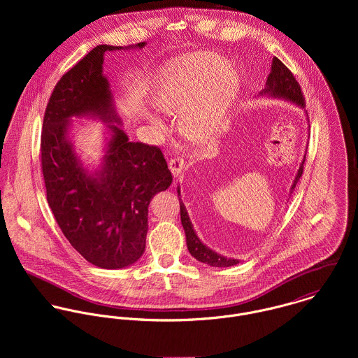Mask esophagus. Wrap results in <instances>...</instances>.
<instances>
[{
    "mask_svg": "<svg viewBox=\"0 0 358 358\" xmlns=\"http://www.w3.org/2000/svg\"><path fill=\"white\" fill-rule=\"evenodd\" d=\"M168 166H169V169H171V172H172L173 176H179V173L182 172V169H183V166H185V161H183L182 158L175 157V158H171V159H169Z\"/></svg>",
    "mask_w": 358,
    "mask_h": 358,
    "instance_id": "obj_1",
    "label": "esophagus"
}]
</instances>
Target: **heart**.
I'll use <instances>...</instances> for the list:
<instances>
[{"label": "heart", "instance_id": "1", "mask_svg": "<svg viewBox=\"0 0 358 358\" xmlns=\"http://www.w3.org/2000/svg\"><path fill=\"white\" fill-rule=\"evenodd\" d=\"M238 91V74L226 67V60L210 53H189L161 71L154 87L153 102L164 113L180 111V131L204 141L220 129ZM148 120L154 128H164L159 115L148 113Z\"/></svg>", "mask_w": 358, "mask_h": 358}]
</instances>
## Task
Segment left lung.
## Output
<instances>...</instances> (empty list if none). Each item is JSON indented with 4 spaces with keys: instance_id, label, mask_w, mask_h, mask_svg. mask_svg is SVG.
Listing matches in <instances>:
<instances>
[{
    "instance_id": "8db88e82",
    "label": "left lung",
    "mask_w": 358,
    "mask_h": 358,
    "mask_svg": "<svg viewBox=\"0 0 358 358\" xmlns=\"http://www.w3.org/2000/svg\"><path fill=\"white\" fill-rule=\"evenodd\" d=\"M259 96H268V98H274V99H282V101H287V102L294 103L295 106H298L301 108H305V98L302 95L301 85L295 80L294 74L287 69V66L277 57H273L271 71L267 77L264 88L260 91ZM305 159H306V154L303 155L301 166H299V169L296 172V176L294 179V183L291 186V190H289L291 194H292L294 189L296 187L298 180L301 179V176L303 173ZM178 196H179V204H180V220H182V226H183L185 234H186L187 250H189L192 256L196 257L199 262H203L205 264L213 266V267H229V266L237 264L240 262L238 259L226 257V256L220 255V254L212 251L199 238V236H197V233L193 227V223L189 217L187 209L183 204V201L180 200V187H178Z\"/></svg>"
}]
</instances>
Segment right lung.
Segmentation results:
<instances>
[{"label":"right lung","mask_w":358,"mask_h":358,"mask_svg":"<svg viewBox=\"0 0 358 358\" xmlns=\"http://www.w3.org/2000/svg\"><path fill=\"white\" fill-rule=\"evenodd\" d=\"M98 45L56 84L45 110L41 165L52 213L71 247L101 268H124L145 252L149 204L172 175L157 146L129 142L103 74L104 53L142 50ZM73 117L101 119L109 136L101 165L90 170L75 152Z\"/></svg>","instance_id":"1"}]
</instances>
